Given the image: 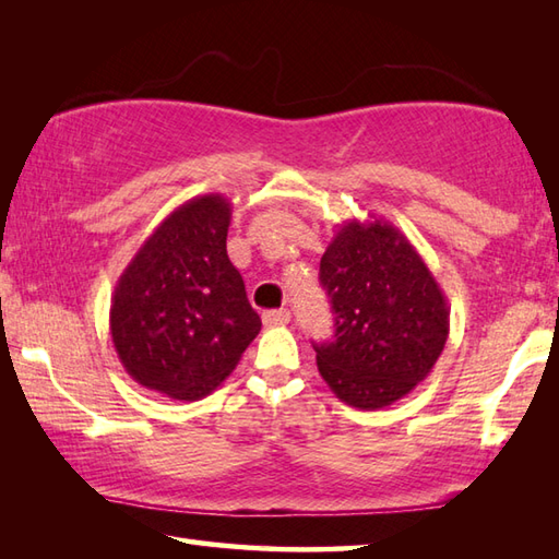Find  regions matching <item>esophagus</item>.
Listing matches in <instances>:
<instances>
[{"instance_id": "34e87169", "label": "esophagus", "mask_w": 559, "mask_h": 559, "mask_svg": "<svg viewBox=\"0 0 559 559\" xmlns=\"http://www.w3.org/2000/svg\"><path fill=\"white\" fill-rule=\"evenodd\" d=\"M288 322H290L288 310H269V312H264V324L266 326H283Z\"/></svg>"}]
</instances>
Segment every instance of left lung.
<instances>
[{
	"label": "left lung",
	"mask_w": 559,
	"mask_h": 559,
	"mask_svg": "<svg viewBox=\"0 0 559 559\" xmlns=\"http://www.w3.org/2000/svg\"><path fill=\"white\" fill-rule=\"evenodd\" d=\"M319 281L336 314L314 343L334 394L360 411L391 406L432 372L449 336V307L432 271L396 225L346 221L331 237Z\"/></svg>",
	"instance_id": "obj_1"
}]
</instances>
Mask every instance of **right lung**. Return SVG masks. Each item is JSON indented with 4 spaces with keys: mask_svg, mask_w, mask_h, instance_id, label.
<instances>
[{
    "mask_svg": "<svg viewBox=\"0 0 559 559\" xmlns=\"http://www.w3.org/2000/svg\"><path fill=\"white\" fill-rule=\"evenodd\" d=\"M230 201H185L139 247L117 281L110 334L127 374L168 399L211 394L261 329L228 259Z\"/></svg>",
    "mask_w": 559,
    "mask_h": 559,
    "instance_id": "1",
    "label": "right lung"
}]
</instances>
